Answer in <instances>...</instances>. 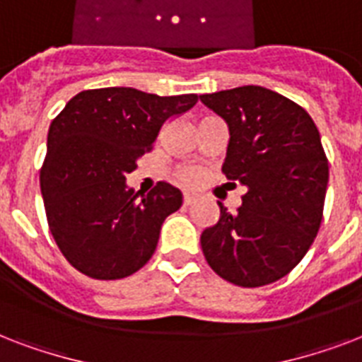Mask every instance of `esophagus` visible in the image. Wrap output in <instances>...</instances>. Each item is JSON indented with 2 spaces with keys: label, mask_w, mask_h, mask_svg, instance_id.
Instances as JSON below:
<instances>
[{
  "label": "esophagus",
  "mask_w": 362,
  "mask_h": 362,
  "mask_svg": "<svg viewBox=\"0 0 362 362\" xmlns=\"http://www.w3.org/2000/svg\"><path fill=\"white\" fill-rule=\"evenodd\" d=\"M195 201H197V197H195L193 193H184V204H186V206H192Z\"/></svg>",
  "instance_id": "esophagus-1"
}]
</instances>
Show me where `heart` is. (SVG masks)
I'll use <instances>...</instances> for the list:
<instances>
[{
    "label": "heart",
    "mask_w": 362,
    "mask_h": 362,
    "mask_svg": "<svg viewBox=\"0 0 362 362\" xmlns=\"http://www.w3.org/2000/svg\"><path fill=\"white\" fill-rule=\"evenodd\" d=\"M199 178V173L192 167H184V169L178 170V180L184 182V184H192Z\"/></svg>",
    "instance_id": "heart-1"
}]
</instances>
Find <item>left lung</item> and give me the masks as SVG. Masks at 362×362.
I'll return each mask as SVG.
<instances>
[{
	"instance_id": "left-lung-1",
	"label": "left lung",
	"mask_w": 362,
	"mask_h": 362,
	"mask_svg": "<svg viewBox=\"0 0 362 362\" xmlns=\"http://www.w3.org/2000/svg\"><path fill=\"white\" fill-rule=\"evenodd\" d=\"M229 127V180L247 192L237 214L220 204V220L201 235L209 264L223 280L261 287L291 272L320 231L329 161L320 131L303 107L263 86L201 95Z\"/></svg>"
}]
</instances>
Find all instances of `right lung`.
Segmentation results:
<instances>
[{
    "label": "right lung",
    "instance_id": "add662e5",
    "mask_svg": "<svg viewBox=\"0 0 362 362\" xmlns=\"http://www.w3.org/2000/svg\"><path fill=\"white\" fill-rule=\"evenodd\" d=\"M197 103L135 88L76 93L50 124L41 193L59 252L82 274L120 280L150 261L165 218L182 206L167 182L141 193L125 175L150 152L163 124Z\"/></svg>",
    "mask_w": 362,
    "mask_h": 362
}]
</instances>
